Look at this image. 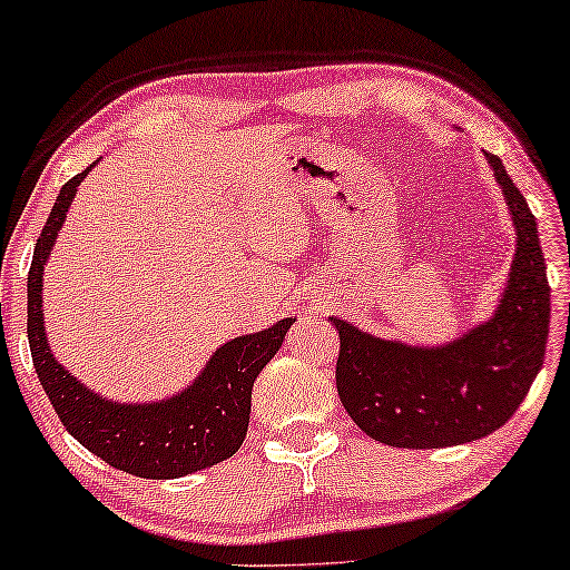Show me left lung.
Returning a JSON list of instances; mask_svg holds the SVG:
<instances>
[{
	"instance_id": "8db88e82",
	"label": "left lung",
	"mask_w": 570,
	"mask_h": 570,
	"mask_svg": "<svg viewBox=\"0 0 570 570\" xmlns=\"http://www.w3.org/2000/svg\"><path fill=\"white\" fill-rule=\"evenodd\" d=\"M485 158L517 228V254L495 314L439 347L381 340L330 316L340 332V402L365 435L386 446L443 449L490 435L509 423L542 368L550 285L537 220L501 158Z\"/></svg>"
}]
</instances>
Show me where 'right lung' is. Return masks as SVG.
Wrapping results in <instances>:
<instances>
[{
  "instance_id": "1",
  "label": "right lung",
  "mask_w": 570,
  "mask_h": 570,
  "mask_svg": "<svg viewBox=\"0 0 570 570\" xmlns=\"http://www.w3.org/2000/svg\"><path fill=\"white\" fill-rule=\"evenodd\" d=\"M96 166V163H92ZM61 186L49 220L38 236L28 272V342L43 392L69 435L116 470L147 480H174L228 459L240 449L252 415V389L264 365L283 345L295 318L269 330L225 342L209 357L205 371L160 402L121 404L80 384L53 357L43 326V264L72 205L77 186L90 174Z\"/></svg>"
}]
</instances>
